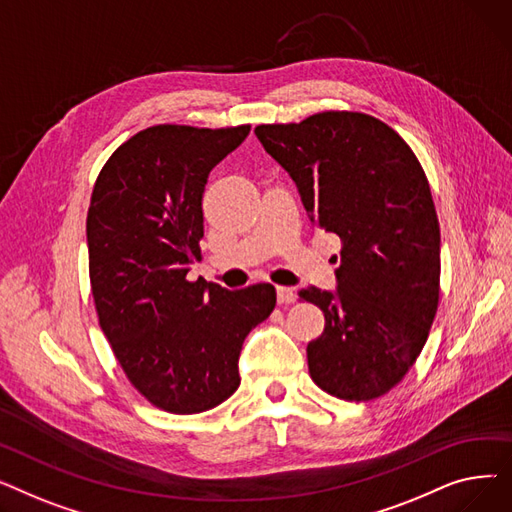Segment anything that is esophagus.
Wrapping results in <instances>:
<instances>
[{"label": "esophagus", "instance_id": "34e87169", "mask_svg": "<svg viewBox=\"0 0 512 512\" xmlns=\"http://www.w3.org/2000/svg\"><path fill=\"white\" fill-rule=\"evenodd\" d=\"M276 292H278V303H280V305H290V303L294 301V292H292V288L278 286V288H276Z\"/></svg>", "mask_w": 512, "mask_h": 512}]
</instances>
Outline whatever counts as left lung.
I'll return each instance as SVG.
<instances>
[{
	"label": "left lung",
	"mask_w": 512,
	"mask_h": 512,
	"mask_svg": "<svg viewBox=\"0 0 512 512\" xmlns=\"http://www.w3.org/2000/svg\"><path fill=\"white\" fill-rule=\"evenodd\" d=\"M255 134L297 182L311 224L342 240L338 292L299 294L326 317L307 346L311 380L342 400L380 398L415 365L440 303V222L419 159L361 112L259 124Z\"/></svg>",
	"instance_id": "8db88e82"
}]
</instances>
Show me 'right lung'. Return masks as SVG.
Listing matches in <instances>:
<instances>
[{
  "label": "right lung",
  "mask_w": 512,
  "mask_h": 512,
  "mask_svg": "<svg viewBox=\"0 0 512 512\" xmlns=\"http://www.w3.org/2000/svg\"><path fill=\"white\" fill-rule=\"evenodd\" d=\"M251 124H157L105 161L87 213L89 278L99 326L128 382L153 407L195 415L238 384L247 334L276 307L272 284L226 290L186 278L201 261L209 172Z\"/></svg>",
  "instance_id": "add662e5"
}]
</instances>
